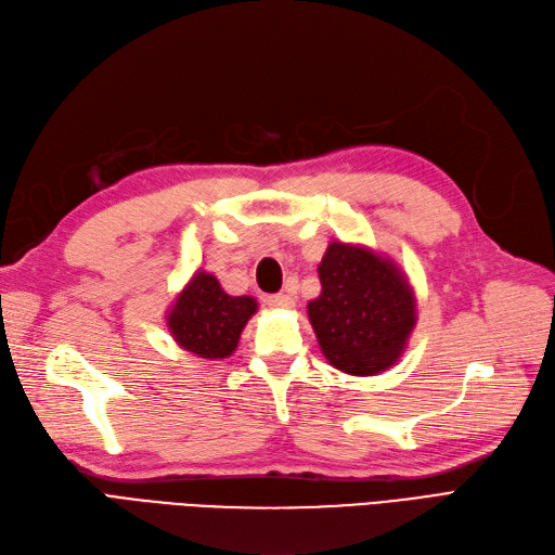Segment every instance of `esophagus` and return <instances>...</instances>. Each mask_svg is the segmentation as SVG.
<instances>
[{"mask_svg":"<svg viewBox=\"0 0 555 555\" xmlns=\"http://www.w3.org/2000/svg\"><path fill=\"white\" fill-rule=\"evenodd\" d=\"M266 302H269L271 308H275V310H292L296 305V300L289 294H273V296L266 298Z\"/></svg>","mask_w":555,"mask_h":555,"instance_id":"obj_1","label":"esophagus"}]
</instances>
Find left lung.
Segmentation results:
<instances>
[{
    "label": "left lung",
    "mask_w": 555,
    "mask_h": 555,
    "mask_svg": "<svg viewBox=\"0 0 555 555\" xmlns=\"http://www.w3.org/2000/svg\"><path fill=\"white\" fill-rule=\"evenodd\" d=\"M321 294L308 302L319 347L351 376H376L404 353L415 326V294L392 259L333 241L319 263Z\"/></svg>",
    "instance_id": "left-lung-1"
}]
</instances>
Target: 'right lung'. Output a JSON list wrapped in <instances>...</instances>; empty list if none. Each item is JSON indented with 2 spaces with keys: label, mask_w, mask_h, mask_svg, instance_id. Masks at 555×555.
Returning <instances> with one entry per match:
<instances>
[{
  "label": "right lung",
  "mask_w": 555,
  "mask_h": 555,
  "mask_svg": "<svg viewBox=\"0 0 555 555\" xmlns=\"http://www.w3.org/2000/svg\"><path fill=\"white\" fill-rule=\"evenodd\" d=\"M255 312L253 296H229L216 275L197 271L171 305L167 328L185 351L220 360L236 351L245 323Z\"/></svg>",
  "instance_id": "obj_1"
}]
</instances>
